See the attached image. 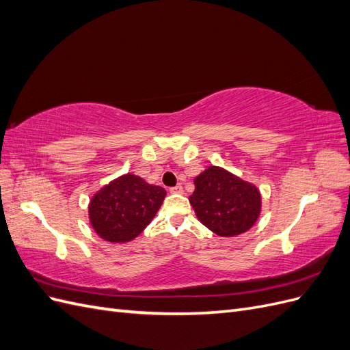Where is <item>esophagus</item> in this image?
Here are the masks:
<instances>
[{
    "label": "esophagus",
    "mask_w": 350,
    "mask_h": 350,
    "mask_svg": "<svg viewBox=\"0 0 350 350\" xmlns=\"http://www.w3.org/2000/svg\"><path fill=\"white\" fill-rule=\"evenodd\" d=\"M169 191H171L172 194H183L184 193V188H183V185H175V187H172L171 189H169Z\"/></svg>",
    "instance_id": "obj_1"
}]
</instances>
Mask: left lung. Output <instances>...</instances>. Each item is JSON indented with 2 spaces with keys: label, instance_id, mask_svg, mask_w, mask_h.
Instances as JSON below:
<instances>
[{
  "label": "left lung",
  "instance_id": "8db88e82",
  "mask_svg": "<svg viewBox=\"0 0 350 350\" xmlns=\"http://www.w3.org/2000/svg\"><path fill=\"white\" fill-rule=\"evenodd\" d=\"M196 191L189 197L198 220L220 237H237L256 224L260 210V191L221 167L210 166L196 179Z\"/></svg>",
  "mask_w": 350,
  "mask_h": 350
}]
</instances>
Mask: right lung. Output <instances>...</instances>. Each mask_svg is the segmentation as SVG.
<instances>
[{"instance_id": "right-lung-1", "label": "right lung", "mask_w": 350, "mask_h": 350, "mask_svg": "<svg viewBox=\"0 0 350 350\" xmlns=\"http://www.w3.org/2000/svg\"><path fill=\"white\" fill-rule=\"evenodd\" d=\"M166 196L165 188L126 174L94 194L89 206L90 224L108 242H129L150 224Z\"/></svg>"}]
</instances>
